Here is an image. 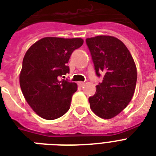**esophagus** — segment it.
I'll list each match as a JSON object with an SVG mask.
<instances>
[{"label": "esophagus", "mask_w": 156, "mask_h": 156, "mask_svg": "<svg viewBox=\"0 0 156 156\" xmlns=\"http://www.w3.org/2000/svg\"><path fill=\"white\" fill-rule=\"evenodd\" d=\"M78 85L80 86V87H83V86H84V83L83 82H78Z\"/></svg>", "instance_id": "esophagus-1"}]
</instances>
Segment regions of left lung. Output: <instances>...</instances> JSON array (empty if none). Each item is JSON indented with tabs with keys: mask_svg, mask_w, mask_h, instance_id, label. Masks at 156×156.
I'll list each match as a JSON object with an SVG mask.
<instances>
[{
	"mask_svg": "<svg viewBox=\"0 0 156 156\" xmlns=\"http://www.w3.org/2000/svg\"><path fill=\"white\" fill-rule=\"evenodd\" d=\"M95 73L104 75L96 86V92L89 97L90 109L98 116L111 119L130 102L137 83V69L133 59L121 40L109 35L88 38Z\"/></svg>",
	"mask_w": 156,
	"mask_h": 156,
	"instance_id": "left-lung-1",
	"label": "left lung"
}]
</instances>
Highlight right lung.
Instances as JSON below:
<instances>
[{
  "label": "right lung",
  "mask_w": 156,
  "mask_h": 156,
  "mask_svg": "<svg viewBox=\"0 0 156 156\" xmlns=\"http://www.w3.org/2000/svg\"><path fill=\"white\" fill-rule=\"evenodd\" d=\"M83 44L81 38H43L26 52L19 77L27 102L42 118L57 119L70 108L78 86L62 79L69 73L72 52Z\"/></svg>",
  "instance_id": "1"
}]
</instances>
